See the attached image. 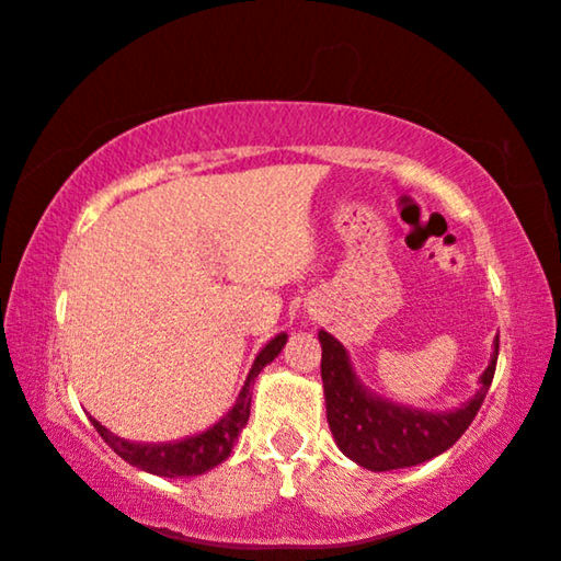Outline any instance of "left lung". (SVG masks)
<instances>
[{"label": "left lung", "mask_w": 561, "mask_h": 561, "mask_svg": "<svg viewBox=\"0 0 561 561\" xmlns=\"http://www.w3.org/2000/svg\"><path fill=\"white\" fill-rule=\"evenodd\" d=\"M319 341L331 435L346 458L374 472L421 465L455 445L485 401L500 351L497 336L495 354L485 374L480 376V391L468 403L455 411L431 413L371 393L351 368L346 348L327 331H319Z\"/></svg>", "instance_id": "1"}]
</instances>
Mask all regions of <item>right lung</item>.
<instances>
[{
    "label": "right lung",
    "instance_id": "1",
    "mask_svg": "<svg viewBox=\"0 0 561 561\" xmlns=\"http://www.w3.org/2000/svg\"><path fill=\"white\" fill-rule=\"evenodd\" d=\"M284 344H287V334H277L260 351L252 364V371L242 386L240 398H237L234 405L227 411V415L220 417V421H217L213 428H207L205 433L190 435V438H183V440L153 445V443L123 440L118 435H113L106 425H101L96 417H91L93 428L99 431V435L106 440V445H111L113 453L121 455V458L130 462L133 468H140L150 474H160V478H190V474H203L207 470H213L215 465H220L222 460L230 458V450L237 440V435L242 433V428L247 425V417H250V405H252L250 386L254 378L260 376L262 368L279 356Z\"/></svg>",
    "mask_w": 561,
    "mask_h": 561
}]
</instances>
